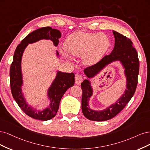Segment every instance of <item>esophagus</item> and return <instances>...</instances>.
I'll list each match as a JSON object with an SVG mask.
<instances>
[{"mask_svg":"<svg viewBox=\"0 0 150 150\" xmlns=\"http://www.w3.org/2000/svg\"><path fill=\"white\" fill-rule=\"evenodd\" d=\"M82 80H83V77L80 74L75 75V83L76 85H80Z\"/></svg>","mask_w":150,"mask_h":150,"instance_id":"obj_1","label":"esophagus"}]
</instances>
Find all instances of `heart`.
I'll use <instances>...</instances> for the list:
<instances>
[{
    "label": "heart",
    "mask_w": 150,
    "mask_h": 150,
    "mask_svg": "<svg viewBox=\"0 0 150 150\" xmlns=\"http://www.w3.org/2000/svg\"><path fill=\"white\" fill-rule=\"evenodd\" d=\"M110 47L108 37L102 33H86L76 32L70 35L66 40V47L71 55L82 57L85 64L93 65L100 61L108 51ZM64 55L70 59L67 51Z\"/></svg>",
    "instance_id": "heart-1"
}]
</instances>
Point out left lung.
<instances>
[{
    "label": "left lung",
    "instance_id": "left-lung-1",
    "mask_svg": "<svg viewBox=\"0 0 150 150\" xmlns=\"http://www.w3.org/2000/svg\"><path fill=\"white\" fill-rule=\"evenodd\" d=\"M115 47L110 55H105L96 64L86 67L84 73L88 78H93L111 63L120 61L125 69L127 85L124 93L116 101L105 110L96 111L89 107V100L93 95L90 81L85 80L81 84L82 89L81 110L85 117L90 120L101 122L113 118L122 111L131 100L137 88L139 73V60L132 40L121 33L113 31Z\"/></svg>",
    "mask_w": 150,
    "mask_h": 150
}]
</instances>
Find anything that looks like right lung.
<instances>
[{"mask_svg": "<svg viewBox=\"0 0 150 150\" xmlns=\"http://www.w3.org/2000/svg\"><path fill=\"white\" fill-rule=\"evenodd\" d=\"M61 37V33L59 30L45 27L38 28L27 35L18 44L14 52L13 62L10 69L11 88L12 94L19 107L28 116L36 120L46 121L52 119L56 115L59 108L61 98L65 91L75 83V75L74 73H64L57 71L55 80L52 82L48 90L47 96L50 99L49 107L42 111L36 110L26 102L22 93L23 85L22 74L21 70V61L24 50L28 43H35L40 40H50L55 47L59 44V39ZM59 54L57 51V55Z\"/></svg>", "mask_w": 150, "mask_h": 150, "instance_id": "add662e5", "label": "right lung"}]
</instances>
